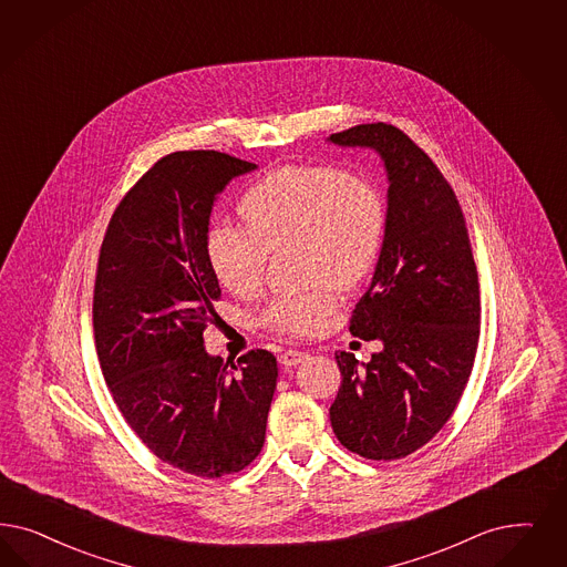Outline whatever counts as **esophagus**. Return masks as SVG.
Instances as JSON below:
<instances>
[{
  "instance_id": "1",
  "label": "esophagus",
  "mask_w": 567,
  "mask_h": 567,
  "mask_svg": "<svg viewBox=\"0 0 567 567\" xmlns=\"http://www.w3.org/2000/svg\"><path fill=\"white\" fill-rule=\"evenodd\" d=\"M308 358V353L306 352H297V350H287L285 353H280V364L282 367H297L299 362H303Z\"/></svg>"
}]
</instances>
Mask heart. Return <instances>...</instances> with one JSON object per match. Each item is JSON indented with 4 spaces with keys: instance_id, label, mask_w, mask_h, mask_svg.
Segmentation results:
<instances>
[{
    "instance_id": "b5f03b06",
    "label": "heart",
    "mask_w": 567,
    "mask_h": 567,
    "mask_svg": "<svg viewBox=\"0 0 567 567\" xmlns=\"http://www.w3.org/2000/svg\"><path fill=\"white\" fill-rule=\"evenodd\" d=\"M245 221L214 224L205 238L207 261L224 289L238 297L257 293L268 255L299 249L303 293L280 295L261 312L268 331L308 337L320 331L337 297L329 284L358 287L381 254L388 207L371 179L322 163H291L257 179L238 200Z\"/></svg>"
}]
</instances>
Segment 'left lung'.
I'll return each mask as SVG.
<instances>
[{"instance_id": "1", "label": "left lung", "mask_w": 567, "mask_h": 567, "mask_svg": "<svg viewBox=\"0 0 567 567\" xmlns=\"http://www.w3.org/2000/svg\"><path fill=\"white\" fill-rule=\"evenodd\" d=\"M329 142L377 151L390 179L383 247L350 320L353 337L383 350L367 364L334 353L332 431L364 458H404L446 425L473 369L480 282L467 226L446 177L402 130L364 123Z\"/></svg>"}]
</instances>
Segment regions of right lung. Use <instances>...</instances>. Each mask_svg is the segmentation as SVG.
<instances>
[{"label": "right lung", "instance_id": "right-lung-1", "mask_svg": "<svg viewBox=\"0 0 567 567\" xmlns=\"http://www.w3.org/2000/svg\"><path fill=\"white\" fill-rule=\"evenodd\" d=\"M255 163L217 151L158 158L123 196L94 287L100 369L121 414L163 463L196 477L251 465L278 367L268 350L209 355L203 331L221 297L205 251L215 198Z\"/></svg>", "mask_w": 567, "mask_h": 567}]
</instances>
